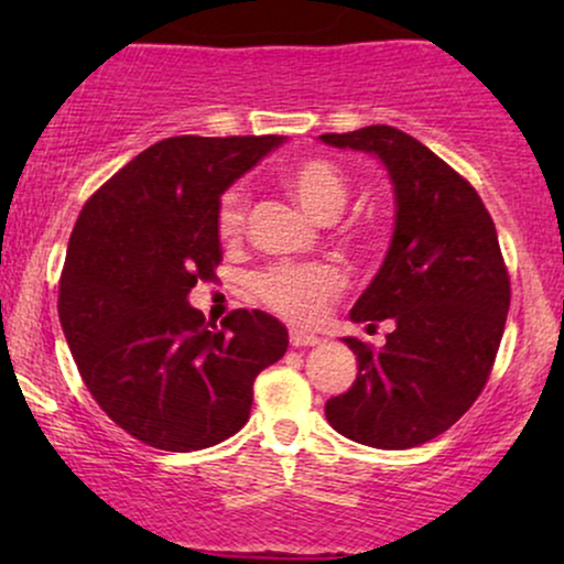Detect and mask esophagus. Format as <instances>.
Segmentation results:
<instances>
[{
    "mask_svg": "<svg viewBox=\"0 0 564 564\" xmlns=\"http://www.w3.org/2000/svg\"><path fill=\"white\" fill-rule=\"evenodd\" d=\"M291 347H315V345H321V336H315V334H307V332H300V328H291Z\"/></svg>",
    "mask_w": 564,
    "mask_h": 564,
    "instance_id": "esophagus-1",
    "label": "esophagus"
}]
</instances>
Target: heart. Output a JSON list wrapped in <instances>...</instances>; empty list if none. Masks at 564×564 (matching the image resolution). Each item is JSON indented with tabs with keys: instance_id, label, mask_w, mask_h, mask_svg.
Wrapping results in <instances>:
<instances>
[{
	"instance_id": "1",
	"label": "heart",
	"mask_w": 564,
	"mask_h": 564,
	"mask_svg": "<svg viewBox=\"0 0 564 564\" xmlns=\"http://www.w3.org/2000/svg\"><path fill=\"white\" fill-rule=\"evenodd\" d=\"M283 185L296 204L318 223H332L345 209L347 177L334 161L304 159L283 172ZM246 225V196L230 187L217 206V232L225 243L241 238ZM345 289V275L336 264H275L254 278V294L286 321L315 323Z\"/></svg>"
}]
</instances>
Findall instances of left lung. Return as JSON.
<instances>
[{
  "mask_svg": "<svg viewBox=\"0 0 564 564\" xmlns=\"http://www.w3.org/2000/svg\"><path fill=\"white\" fill-rule=\"evenodd\" d=\"M318 140L377 156L394 193L390 249L349 310L352 323L392 321L394 332L381 349L345 336L358 377L328 400L326 419L371 448H416L469 411L494 368L509 313L496 225L475 187L400 129Z\"/></svg>",
  "mask_w": 564,
  "mask_h": 564,
  "instance_id": "1",
  "label": "left lung"
}]
</instances>
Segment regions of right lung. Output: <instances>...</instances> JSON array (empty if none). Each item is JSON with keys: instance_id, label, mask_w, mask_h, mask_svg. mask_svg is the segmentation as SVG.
Wrapping results in <instances>:
<instances>
[{"instance_id": "obj_1", "label": "right lung", "mask_w": 564, "mask_h": 564, "mask_svg": "<svg viewBox=\"0 0 564 564\" xmlns=\"http://www.w3.org/2000/svg\"><path fill=\"white\" fill-rule=\"evenodd\" d=\"M281 134L161 140L84 204L61 275L63 334L84 384L121 430L161 451L212 448L249 422L254 379L289 332L232 310L223 332L187 302L223 260L219 196Z\"/></svg>"}]
</instances>
